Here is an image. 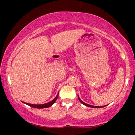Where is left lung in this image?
Listing matches in <instances>:
<instances>
[{
    "mask_svg": "<svg viewBox=\"0 0 135 135\" xmlns=\"http://www.w3.org/2000/svg\"><path fill=\"white\" fill-rule=\"evenodd\" d=\"M78 99H79V100L80 101V102L81 103H83V105H86V106H87V107H91V108H102V107H105V106H107V105H104V106H93V105H89V104H87V103H84V102H83V101H82L81 100H80V98L79 97V96H78Z\"/></svg>",
    "mask_w": 135,
    "mask_h": 135,
    "instance_id": "8db88e82",
    "label": "left lung"
}]
</instances>
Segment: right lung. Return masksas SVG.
Wrapping results in <instances>:
<instances>
[{
  "label": "right lung",
  "instance_id": "1",
  "mask_svg": "<svg viewBox=\"0 0 135 135\" xmlns=\"http://www.w3.org/2000/svg\"><path fill=\"white\" fill-rule=\"evenodd\" d=\"M58 94L56 95V97L55 98L53 99V100H52V101L48 102L47 103H44V104H41V105H34V104H30V103H25V102H23L24 103H26V104L29 105L30 107H32L33 108H48L49 107L51 106L52 105L54 104V103L56 101L57 98H58Z\"/></svg>",
  "mask_w": 135,
  "mask_h": 135
}]
</instances>
